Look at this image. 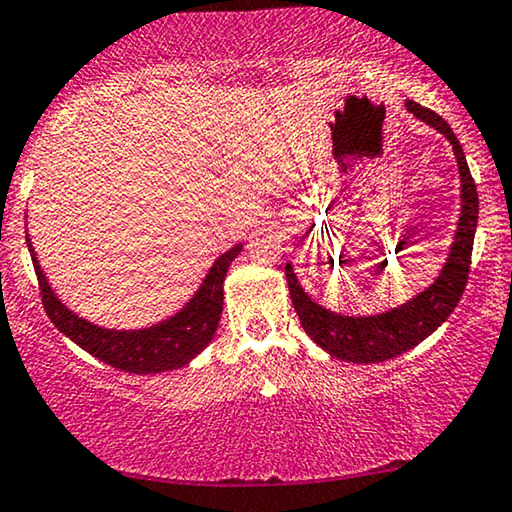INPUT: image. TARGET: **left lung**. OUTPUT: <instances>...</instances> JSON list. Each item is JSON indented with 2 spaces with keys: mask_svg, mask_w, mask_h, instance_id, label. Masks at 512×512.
<instances>
[{
  "mask_svg": "<svg viewBox=\"0 0 512 512\" xmlns=\"http://www.w3.org/2000/svg\"><path fill=\"white\" fill-rule=\"evenodd\" d=\"M406 106L410 113H415L417 118L429 122L431 127L448 136L452 148H455L459 176H462V218H459L448 262H445L436 283L427 287L422 294H417L415 299L383 315L345 318V315L331 313L311 301V297L297 283L292 266H285L287 287H290L292 306L299 315L301 327L320 348H325L331 357L343 359V362L376 364L415 348L417 343L424 341L431 331H436L450 318V313L455 311L459 299H462L466 283H469L473 236L475 227H478V192H475L462 143L457 141L455 132L436 111L424 109L413 99H408Z\"/></svg>",
  "mask_w": 512,
  "mask_h": 512,
  "instance_id": "8db88e82",
  "label": "left lung"
}]
</instances>
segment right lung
<instances>
[{"instance_id": "right-lung-1", "label": "right lung", "mask_w": 512, "mask_h": 512, "mask_svg": "<svg viewBox=\"0 0 512 512\" xmlns=\"http://www.w3.org/2000/svg\"><path fill=\"white\" fill-rule=\"evenodd\" d=\"M27 248H30L34 271H37L41 304L46 308L50 322L64 336H69L76 345H81L90 355L115 366V369L129 373H160L181 369L211 343L222 313V283H225L229 264L241 253L243 246H234L215 259L199 292L181 313L162 322V325L139 331L102 329L71 313L48 287L46 276H43L37 257H34L30 239H27Z\"/></svg>"}]
</instances>
